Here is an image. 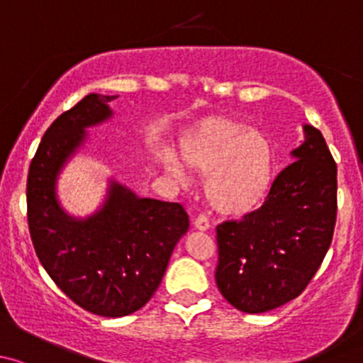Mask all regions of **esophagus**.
I'll list each match as a JSON object with an SVG mask.
<instances>
[{"label":"esophagus","instance_id":"1","mask_svg":"<svg viewBox=\"0 0 363 363\" xmlns=\"http://www.w3.org/2000/svg\"><path fill=\"white\" fill-rule=\"evenodd\" d=\"M194 225H196V229L199 230H208L209 229V218L204 213H201V215L196 216V220H194Z\"/></svg>","mask_w":363,"mask_h":363}]
</instances>
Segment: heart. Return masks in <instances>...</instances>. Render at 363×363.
I'll use <instances>...</instances> for the list:
<instances>
[{
    "label": "heart",
    "mask_w": 363,
    "mask_h": 363,
    "mask_svg": "<svg viewBox=\"0 0 363 363\" xmlns=\"http://www.w3.org/2000/svg\"><path fill=\"white\" fill-rule=\"evenodd\" d=\"M186 166L206 178V196L223 215H245L267 194L274 167V148L264 133L245 129L225 118L197 125L182 145ZM180 174L174 160H167Z\"/></svg>",
    "instance_id": "obj_1"
}]
</instances>
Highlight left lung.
<instances>
[{"label":"left lung","instance_id":"obj_1","mask_svg":"<svg viewBox=\"0 0 363 363\" xmlns=\"http://www.w3.org/2000/svg\"><path fill=\"white\" fill-rule=\"evenodd\" d=\"M272 182L264 204L216 225L220 294L242 313H265L298 297L323 262L337 218V166L318 129Z\"/></svg>","mask_w":363,"mask_h":363}]
</instances>
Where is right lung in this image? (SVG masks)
<instances>
[{
    "instance_id": "add662e5",
    "label": "right lung",
    "mask_w": 363,
    "mask_h": 363,
    "mask_svg": "<svg viewBox=\"0 0 363 363\" xmlns=\"http://www.w3.org/2000/svg\"><path fill=\"white\" fill-rule=\"evenodd\" d=\"M115 96L89 94L45 130L28 173V225L52 281L82 309L108 318L143 308L159 289L178 239L189 230L180 203L138 199L113 185L98 215L78 222L55 201V177L84 140L110 117Z\"/></svg>"
}]
</instances>
